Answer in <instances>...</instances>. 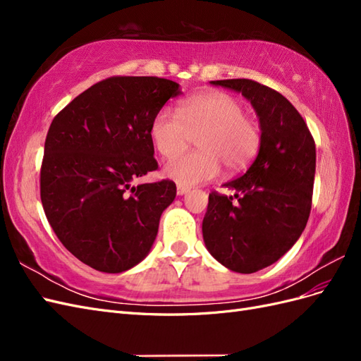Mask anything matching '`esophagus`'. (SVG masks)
<instances>
[{
  "label": "esophagus",
  "instance_id": "1",
  "mask_svg": "<svg viewBox=\"0 0 361 361\" xmlns=\"http://www.w3.org/2000/svg\"><path fill=\"white\" fill-rule=\"evenodd\" d=\"M190 191H191V188H190V187H187V185H180V183H178V188H176L178 195H185V194H188Z\"/></svg>",
  "mask_w": 361,
  "mask_h": 361
}]
</instances>
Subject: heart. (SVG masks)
Listing matches in <instances>:
<instances>
[{"label": "heart", "instance_id": "1", "mask_svg": "<svg viewBox=\"0 0 361 361\" xmlns=\"http://www.w3.org/2000/svg\"><path fill=\"white\" fill-rule=\"evenodd\" d=\"M178 114L161 110L150 123V138L162 157H172L200 135L197 152L173 157L164 173L180 185H197L216 178L221 164L231 173L244 170L256 157L260 130L245 116L236 97L224 92H204L183 99Z\"/></svg>", "mask_w": 361, "mask_h": 361}]
</instances>
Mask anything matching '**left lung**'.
I'll return each instance as SVG.
<instances>
[{"mask_svg":"<svg viewBox=\"0 0 361 361\" xmlns=\"http://www.w3.org/2000/svg\"><path fill=\"white\" fill-rule=\"evenodd\" d=\"M211 84L243 93L259 117L256 159L243 176L224 183L236 191L233 197L209 194L202 224L207 251L231 271L251 274L289 251L307 224L314 140L295 106L269 87L244 78Z\"/></svg>","mask_w":361,"mask_h":361,"instance_id":"1","label":"left lung"}]
</instances>
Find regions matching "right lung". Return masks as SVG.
Segmentation results:
<instances>
[{"label":"right lung","mask_w":361,"mask_h":361,"mask_svg":"<svg viewBox=\"0 0 361 361\" xmlns=\"http://www.w3.org/2000/svg\"><path fill=\"white\" fill-rule=\"evenodd\" d=\"M179 84L111 76L63 108L45 140L40 199L61 244L82 264L117 274L143 260L176 185L130 182L158 169L150 123Z\"/></svg>","instance_id":"1"}]
</instances>
